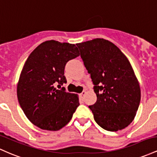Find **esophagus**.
Returning <instances> with one entry per match:
<instances>
[{
  "mask_svg": "<svg viewBox=\"0 0 157 157\" xmlns=\"http://www.w3.org/2000/svg\"><path fill=\"white\" fill-rule=\"evenodd\" d=\"M86 93H87V91H86V90H84V91H83V92H82V93H81V94H80L81 97H82V98H84V96H85Z\"/></svg>",
  "mask_w": 157,
  "mask_h": 157,
  "instance_id": "1",
  "label": "esophagus"
}]
</instances>
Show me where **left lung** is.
I'll use <instances>...</instances> for the list:
<instances>
[{"label":"left lung","mask_w":157,"mask_h":157,"mask_svg":"<svg viewBox=\"0 0 157 157\" xmlns=\"http://www.w3.org/2000/svg\"><path fill=\"white\" fill-rule=\"evenodd\" d=\"M76 45L97 96L96 103L89 106L95 121L108 131L124 129L134 119L141 98L131 63L117 46L104 38Z\"/></svg>","instance_id":"1"}]
</instances>
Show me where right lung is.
Returning a JSON list of instances; mask_svg holds the SVG:
<instances>
[{"label": "right lung", "mask_w": 157, "mask_h": 157, "mask_svg": "<svg viewBox=\"0 0 157 157\" xmlns=\"http://www.w3.org/2000/svg\"><path fill=\"white\" fill-rule=\"evenodd\" d=\"M79 55L75 44L50 40L38 45L26 59L17 82V99L27 119L40 129H61L79 105L78 95L56 87L67 83L65 65Z\"/></svg>", "instance_id": "1"}]
</instances>
